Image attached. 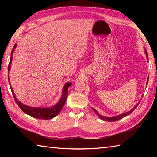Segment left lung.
I'll return each instance as SVG.
<instances>
[{
  "mask_svg": "<svg viewBox=\"0 0 157 157\" xmlns=\"http://www.w3.org/2000/svg\"><path fill=\"white\" fill-rule=\"evenodd\" d=\"M144 51H145V54H146V59H147V61H148V53H147V51H146V48L144 49ZM148 78L147 84H146V86H147V84H148ZM139 103H140V102H139L138 103H137V104L136 105V106H134V107L133 108L132 110H130L129 111L126 112V113H122V114H120V115H117V116H115V117H106V116H102V115H101V114H99V113H98L97 111H96L94 108H92V109H93V111H94L96 113V114L99 117V118H101V119H103V120H105V121H106L111 122V121H117V120L121 119H122L123 117H126L127 115L131 114V113H132L133 111H134V110L138 106Z\"/></svg>",
  "mask_w": 157,
  "mask_h": 157,
  "instance_id": "8db88e82",
  "label": "left lung"
}]
</instances>
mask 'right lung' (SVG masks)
I'll return each instance as SVG.
<instances>
[{
    "mask_svg": "<svg viewBox=\"0 0 157 157\" xmlns=\"http://www.w3.org/2000/svg\"><path fill=\"white\" fill-rule=\"evenodd\" d=\"M16 46H17V44H15L14 47H13L11 51V59H10V61L8 66V71H9L10 69H11L13 52H14ZM9 82L10 84V87H11V92L13 93V97H14L15 101L17 104V105L19 106V108L28 115H30L33 117L36 118V119H51L54 118L55 117H56L59 114V112L61 111V110L62 109L63 106L65 105V101L67 100V94H68V88L69 86L71 85V82L66 83L64 86V87L63 88L62 95H61V98H60L59 102L54 106H51V107H32V106H29L28 105L23 104V103H21L16 98L14 91H13V90L11 87V83H10L9 78Z\"/></svg>",
    "mask_w": 157,
    "mask_h": 157,
    "instance_id": "1",
    "label": "right lung"
}]
</instances>
